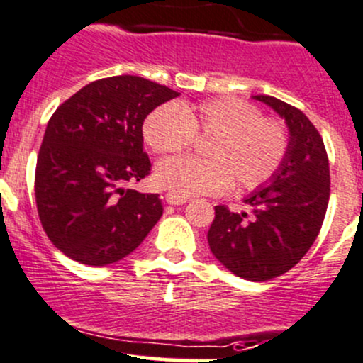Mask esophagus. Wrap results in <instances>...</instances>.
Returning <instances> with one entry per match:
<instances>
[{
  "instance_id": "esophagus-1",
  "label": "esophagus",
  "mask_w": 363,
  "mask_h": 363,
  "mask_svg": "<svg viewBox=\"0 0 363 363\" xmlns=\"http://www.w3.org/2000/svg\"><path fill=\"white\" fill-rule=\"evenodd\" d=\"M166 201H167V203H169V204H173V206H178V204H185L189 199H186V197L177 196V194L169 192V194H167V196H166Z\"/></svg>"
}]
</instances>
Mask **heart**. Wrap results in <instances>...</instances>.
Returning <instances> with one entry per match:
<instances>
[{
  "mask_svg": "<svg viewBox=\"0 0 363 363\" xmlns=\"http://www.w3.org/2000/svg\"><path fill=\"white\" fill-rule=\"evenodd\" d=\"M143 138L162 155L186 150L194 138H209L203 147L206 160L178 157L157 166V185L182 197L216 196L233 183L241 192L257 190L279 173L290 154L285 122L233 98L160 104L145 118Z\"/></svg>",
  "mask_w": 363,
  "mask_h": 363,
  "instance_id": "obj_1",
  "label": "heart"
}]
</instances>
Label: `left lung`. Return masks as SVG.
<instances>
[{
    "mask_svg": "<svg viewBox=\"0 0 363 363\" xmlns=\"http://www.w3.org/2000/svg\"><path fill=\"white\" fill-rule=\"evenodd\" d=\"M255 99L286 121L290 154L271 185L245 199L250 215L215 206L208 242L239 278L267 281L290 271L315 242L330 197V169L318 129L298 108L271 96Z\"/></svg>",
    "mask_w": 363,
    "mask_h": 363,
    "instance_id": "obj_1",
    "label": "left lung"
}]
</instances>
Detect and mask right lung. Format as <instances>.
Returning <instances> with one entry per match:
<instances>
[{
  "label": "right lung",
  "instance_id": "obj_1",
  "mask_svg": "<svg viewBox=\"0 0 363 363\" xmlns=\"http://www.w3.org/2000/svg\"><path fill=\"white\" fill-rule=\"evenodd\" d=\"M133 74L85 85L59 104L40 147L35 197L52 245L85 265H108L141 245L162 216V197L129 189L148 177L145 118L177 98Z\"/></svg>",
  "mask_w": 363,
  "mask_h": 363
}]
</instances>
